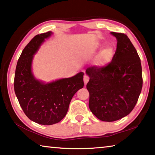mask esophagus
Returning <instances> with one entry per match:
<instances>
[{"label":"esophagus","mask_w":155,"mask_h":155,"mask_svg":"<svg viewBox=\"0 0 155 155\" xmlns=\"http://www.w3.org/2000/svg\"><path fill=\"white\" fill-rule=\"evenodd\" d=\"M89 79H90L89 77H88L87 75L85 74V75H84V77H83V81H84V83H85V85H86L87 83H88V81H89Z\"/></svg>","instance_id":"34e87169"}]
</instances>
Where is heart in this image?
<instances>
[{
	"instance_id": "1",
	"label": "heart",
	"mask_w": 155,
	"mask_h": 155,
	"mask_svg": "<svg viewBox=\"0 0 155 155\" xmlns=\"http://www.w3.org/2000/svg\"><path fill=\"white\" fill-rule=\"evenodd\" d=\"M104 46L102 45H97L96 46V49L98 50H101L103 49ZM113 57V50L112 48H107L103 50L98 55L97 59H96V63L98 65L104 66L108 64L112 61Z\"/></svg>"
}]
</instances>
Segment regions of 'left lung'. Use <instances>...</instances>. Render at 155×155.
<instances>
[{
  "label": "left lung",
  "mask_w": 155,
  "mask_h": 155,
  "mask_svg": "<svg viewBox=\"0 0 155 155\" xmlns=\"http://www.w3.org/2000/svg\"><path fill=\"white\" fill-rule=\"evenodd\" d=\"M116 37L117 50L111 63L104 67L88 68L89 107L103 121H117L127 116L141 94L143 79L141 60L130 40L122 33Z\"/></svg>",
  "instance_id": "obj_1"
}]
</instances>
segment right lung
I'll return each instance as SVG.
<instances>
[{
	"label": "right lung",
	"mask_w": 155,
	"mask_h": 155,
	"mask_svg": "<svg viewBox=\"0 0 155 155\" xmlns=\"http://www.w3.org/2000/svg\"><path fill=\"white\" fill-rule=\"evenodd\" d=\"M51 31L31 39L19 57L14 77V92L21 107L31 121L41 125H52L61 121L67 114L73 96L84 85L83 75L45 83L36 79L31 70L34 55Z\"/></svg>",
	"instance_id": "right-lung-1"
}]
</instances>
